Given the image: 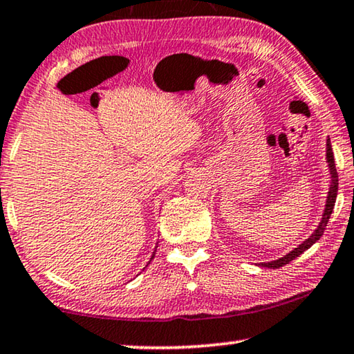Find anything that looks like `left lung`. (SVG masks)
Masks as SVG:
<instances>
[{
    "instance_id": "8db88e82",
    "label": "left lung",
    "mask_w": 354,
    "mask_h": 354,
    "mask_svg": "<svg viewBox=\"0 0 354 354\" xmlns=\"http://www.w3.org/2000/svg\"><path fill=\"white\" fill-rule=\"evenodd\" d=\"M326 163H328V169H329V176H331V185H329V191H328V196H326V204H324V210H323V215L320 223L315 227V230L312 232L309 239H306L301 245H298L295 249H292L290 252L286 254V256L281 257V259H276V260H271V262H263L260 263L265 268H281V266L287 265L288 262H292L293 259L299 257L301 254L304 251H308V249L314 245L315 241L320 240V236L323 235L324 227H326V224L329 221V218H331V213L334 210V204H335V198H337V189H339V176H337V171H335V165H334V153H333V147H331V139H326Z\"/></svg>"
}]
</instances>
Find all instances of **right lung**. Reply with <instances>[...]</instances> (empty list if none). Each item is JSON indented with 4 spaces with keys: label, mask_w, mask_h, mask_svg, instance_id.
Wrapping results in <instances>:
<instances>
[{
    "label": "right lung",
    "mask_w": 354,
    "mask_h": 354,
    "mask_svg": "<svg viewBox=\"0 0 354 354\" xmlns=\"http://www.w3.org/2000/svg\"><path fill=\"white\" fill-rule=\"evenodd\" d=\"M155 252H156V248H155V251H153V254H152V257H150V260H149V263H150V262H152V259L155 257ZM149 263H147V265H149ZM147 265H146V266H147Z\"/></svg>",
    "instance_id": "1"
}]
</instances>
